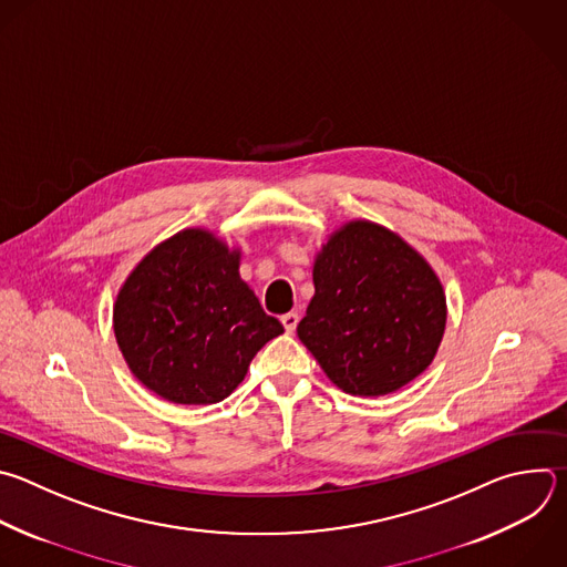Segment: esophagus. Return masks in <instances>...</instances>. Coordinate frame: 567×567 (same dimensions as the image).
Returning a JSON list of instances; mask_svg holds the SVG:
<instances>
[{"label":"esophagus","mask_w":567,"mask_h":567,"mask_svg":"<svg viewBox=\"0 0 567 567\" xmlns=\"http://www.w3.org/2000/svg\"><path fill=\"white\" fill-rule=\"evenodd\" d=\"M280 322L285 324V331H287V333H293L296 327H298V313H296V311H289V313H285V316L280 318Z\"/></svg>","instance_id":"1"}]
</instances>
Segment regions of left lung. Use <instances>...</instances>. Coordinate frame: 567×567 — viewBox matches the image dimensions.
I'll return each instance as SVG.
<instances>
[{
  "instance_id": "8db88e82",
  "label": "left lung",
  "mask_w": 567,
  "mask_h": 567,
  "mask_svg": "<svg viewBox=\"0 0 567 567\" xmlns=\"http://www.w3.org/2000/svg\"><path fill=\"white\" fill-rule=\"evenodd\" d=\"M298 338L351 396H385L423 373L441 344V280L403 238L367 220L338 229L313 262Z\"/></svg>"
}]
</instances>
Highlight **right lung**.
<instances>
[{
    "label": "right lung",
    "instance_id": "right-lung-1",
    "mask_svg": "<svg viewBox=\"0 0 567 567\" xmlns=\"http://www.w3.org/2000/svg\"><path fill=\"white\" fill-rule=\"evenodd\" d=\"M240 254L203 229L157 245L126 278L113 329L135 379L177 405L225 401L285 329L238 274Z\"/></svg>",
    "mask_w": 567,
    "mask_h": 567
}]
</instances>
